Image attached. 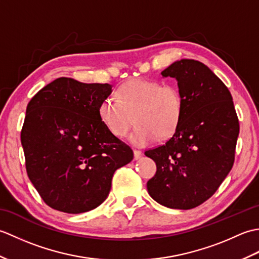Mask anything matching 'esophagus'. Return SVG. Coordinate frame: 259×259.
Returning <instances> with one entry per match:
<instances>
[{
	"label": "esophagus",
	"instance_id": "obj_1",
	"mask_svg": "<svg viewBox=\"0 0 259 259\" xmlns=\"http://www.w3.org/2000/svg\"><path fill=\"white\" fill-rule=\"evenodd\" d=\"M134 157H135V160H138V159L141 157V151L140 150H134Z\"/></svg>",
	"mask_w": 259,
	"mask_h": 259
}]
</instances>
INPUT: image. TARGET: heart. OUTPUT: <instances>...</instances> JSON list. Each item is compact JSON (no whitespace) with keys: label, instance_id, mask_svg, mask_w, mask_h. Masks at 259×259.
Returning a JSON list of instances; mask_svg holds the SVG:
<instances>
[{"label":"heart","instance_id":"heart-1","mask_svg":"<svg viewBox=\"0 0 259 259\" xmlns=\"http://www.w3.org/2000/svg\"><path fill=\"white\" fill-rule=\"evenodd\" d=\"M115 98L107 97L99 104L103 125L117 138H123L134 123L130 141L138 147L166 139L178 129L184 115V97L176 84L157 80L131 79L115 90Z\"/></svg>","mask_w":259,"mask_h":259}]
</instances>
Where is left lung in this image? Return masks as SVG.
<instances>
[{"label": "left lung", "mask_w": 259, "mask_h": 259, "mask_svg": "<svg viewBox=\"0 0 259 259\" xmlns=\"http://www.w3.org/2000/svg\"><path fill=\"white\" fill-rule=\"evenodd\" d=\"M161 74L178 81L185 108L171 138L145 152L157 166L147 189L160 205L186 210L209 199L232 170L239 121L228 88L203 63L184 59Z\"/></svg>", "instance_id": "left-lung-1"}]
</instances>
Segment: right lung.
Returning <instances> with one entry per match:
<instances>
[{
  "label": "right lung",
  "instance_id": "add662e5",
  "mask_svg": "<svg viewBox=\"0 0 259 259\" xmlns=\"http://www.w3.org/2000/svg\"><path fill=\"white\" fill-rule=\"evenodd\" d=\"M110 93L108 83L59 78L27 103L21 130L26 172L56 210L97 208L109 195L115 170L134 159L131 148L99 118V104Z\"/></svg>",
  "mask_w": 259,
  "mask_h": 259
}]
</instances>
